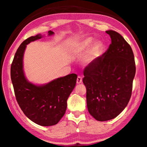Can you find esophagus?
I'll use <instances>...</instances> for the list:
<instances>
[{
    "label": "esophagus",
    "instance_id": "obj_1",
    "mask_svg": "<svg viewBox=\"0 0 147 147\" xmlns=\"http://www.w3.org/2000/svg\"><path fill=\"white\" fill-rule=\"evenodd\" d=\"M82 82V78L81 76H78L77 77V79H76V83L78 84H80Z\"/></svg>",
    "mask_w": 147,
    "mask_h": 147
}]
</instances>
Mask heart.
I'll return each mask as SVG.
<instances>
[{
	"label": "heart",
	"mask_w": 147,
	"mask_h": 147,
	"mask_svg": "<svg viewBox=\"0 0 147 147\" xmlns=\"http://www.w3.org/2000/svg\"><path fill=\"white\" fill-rule=\"evenodd\" d=\"M94 38L93 37H88L82 40L74 43L71 47V51L74 54H78L83 53L86 50L92 46L89 49L86 56V61L88 64H91L97 59L102 54L104 48V44L101 41H95L93 43ZM92 45H91V44Z\"/></svg>",
	"instance_id": "b5f03b06"
}]
</instances>
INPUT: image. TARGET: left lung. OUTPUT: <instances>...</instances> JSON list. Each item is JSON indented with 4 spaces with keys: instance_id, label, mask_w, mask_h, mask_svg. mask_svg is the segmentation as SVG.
I'll list each match as a JSON object with an SVG mask.
<instances>
[{
    "instance_id": "8db88e82",
    "label": "left lung",
    "mask_w": 147,
    "mask_h": 147,
    "mask_svg": "<svg viewBox=\"0 0 147 147\" xmlns=\"http://www.w3.org/2000/svg\"><path fill=\"white\" fill-rule=\"evenodd\" d=\"M106 32L111 43L105 53L86 67L83 78L88 111L99 121L115 118L126 108L136 74L130 45L118 32Z\"/></svg>"
}]
</instances>
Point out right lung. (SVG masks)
Returning <instances> with one entry per match:
<instances>
[{"instance_id":"1","label":"right lung","mask_w":147,"mask_h":147,"mask_svg":"<svg viewBox=\"0 0 147 147\" xmlns=\"http://www.w3.org/2000/svg\"><path fill=\"white\" fill-rule=\"evenodd\" d=\"M54 33L48 32V36ZM43 37L41 34L24 40L17 49L11 65V79L16 100L27 117L43 126L55 125L64 115L67 100L74 88L77 75L70 74L43 85H36L26 79L23 56L26 45Z\"/></svg>"}]
</instances>
